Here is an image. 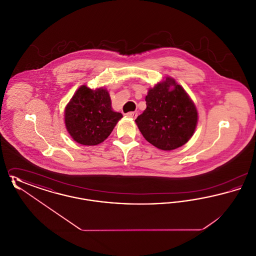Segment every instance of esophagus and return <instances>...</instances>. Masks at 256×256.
Masks as SVG:
<instances>
[{"instance_id":"obj_1","label":"esophagus","mask_w":256,"mask_h":256,"mask_svg":"<svg viewBox=\"0 0 256 256\" xmlns=\"http://www.w3.org/2000/svg\"><path fill=\"white\" fill-rule=\"evenodd\" d=\"M126 116H128V118L135 119V118L137 117V113H136V112H128V113H126Z\"/></svg>"}]
</instances>
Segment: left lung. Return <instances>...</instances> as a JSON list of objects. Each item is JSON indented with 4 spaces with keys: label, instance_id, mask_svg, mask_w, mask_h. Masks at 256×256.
<instances>
[{
    "label": "left lung",
    "instance_id": "1",
    "mask_svg": "<svg viewBox=\"0 0 256 256\" xmlns=\"http://www.w3.org/2000/svg\"><path fill=\"white\" fill-rule=\"evenodd\" d=\"M146 110L135 122L148 143L172 150L186 144L195 132L198 120L194 102L172 78L148 89Z\"/></svg>",
    "mask_w": 256,
    "mask_h": 256
}]
</instances>
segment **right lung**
Instances as JSON below:
<instances>
[{"label": "right lung", "mask_w": 256, "mask_h": 256, "mask_svg": "<svg viewBox=\"0 0 256 256\" xmlns=\"http://www.w3.org/2000/svg\"><path fill=\"white\" fill-rule=\"evenodd\" d=\"M122 118L111 106L108 91L100 87L95 90L80 86L64 110L66 130L74 141L84 146L102 143Z\"/></svg>", "instance_id": "obj_1"}]
</instances>
